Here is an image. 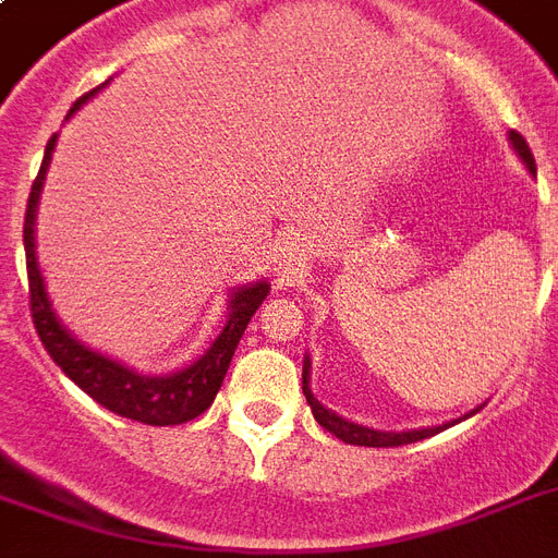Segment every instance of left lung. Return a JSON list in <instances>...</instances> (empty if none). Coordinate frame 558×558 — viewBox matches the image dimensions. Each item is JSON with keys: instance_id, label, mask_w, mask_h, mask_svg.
<instances>
[{"instance_id": "obj_1", "label": "left lung", "mask_w": 558, "mask_h": 558, "mask_svg": "<svg viewBox=\"0 0 558 558\" xmlns=\"http://www.w3.org/2000/svg\"><path fill=\"white\" fill-rule=\"evenodd\" d=\"M510 144L512 150H515V156H519L521 161H524V168L536 177V161H533V153H530L527 142L521 138L515 130H510ZM310 367H313V362H310V356H304V397L306 402H310V408H313V416L315 423L322 425V428H327L330 434H336L339 440L350 442V446H373V449H393V446H408V442H416V440H425V437H434V434H440L442 428H449V425L460 423V420H466V416L477 414L484 405L472 408L469 414L458 416V420H449V423L442 425H428V428H411V432H381V428H371V425H362V423H353V420H344L341 414H336V411H330V408H324L318 399H315L313 393V385H310Z\"/></svg>"}]
</instances>
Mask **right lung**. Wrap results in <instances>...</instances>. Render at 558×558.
Instances as JSON below:
<instances>
[{
  "instance_id": "add662e5",
  "label": "right lung",
  "mask_w": 558,
  "mask_h": 558,
  "mask_svg": "<svg viewBox=\"0 0 558 558\" xmlns=\"http://www.w3.org/2000/svg\"><path fill=\"white\" fill-rule=\"evenodd\" d=\"M112 81V77H109ZM107 83H100L98 89L74 100L69 109L65 121L77 112L89 98H95L100 89H107ZM57 147V135L46 144V156H43V168H39L34 185H31L28 208H25V231H22V243H25V266H28V292H31V318L37 327L39 341L46 344L48 356L54 359L57 367L69 376L81 390H86L98 405L126 420L144 425H179L187 423L202 411H208L214 397H217L219 385L226 379V371L231 365L236 344L243 339L245 327L257 313V306L269 295V280H254L245 287L231 289L228 295V318L226 327L219 336L210 341V348L202 353L196 362L185 365L182 371L161 373H142L135 367L124 365L112 356H104L98 350L86 348L81 339H74V332L57 318V310L51 304L46 289V278L39 271L37 263V240H34V226H37V208L39 193L46 185L48 165H51V153Z\"/></svg>"
}]
</instances>
